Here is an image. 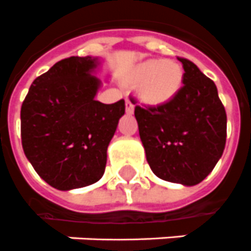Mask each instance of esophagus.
<instances>
[{
    "mask_svg": "<svg viewBox=\"0 0 251 251\" xmlns=\"http://www.w3.org/2000/svg\"><path fill=\"white\" fill-rule=\"evenodd\" d=\"M133 110H135V106H133V103L131 102V100H129V98H126V111H127V114H132L133 113Z\"/></svg>",
    "mask_w": 251,
    "mask_h": 251,
    "instance_id": "1",
    "label": "esophagus"
}]
</instances>
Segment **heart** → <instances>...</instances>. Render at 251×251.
Here are the masks:
<instances>
[{"label": "heart", "instance_id": "heart-1", "mask_svg": "<svg viewBox=\"0 0 251 251\" xmlns=\"http://www.w3.org/2000/svg\"><path fill=\"white\" fill-rule=\"evenodd\" d=\"M181 66L175 61L148 59L135 67L131 81L138 85L140 97L150 105H163L171 101L182 84Z\"/></svg>", "mask_w": 251, "mask_h": 251}]
</instances>
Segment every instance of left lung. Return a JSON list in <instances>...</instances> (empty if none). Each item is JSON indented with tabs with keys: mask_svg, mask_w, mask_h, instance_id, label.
Wrapping results in <instances>:
<instances>
[{
	"mask_svg": "<svg viewBox=\"0 0 251 251\" xmlns=\"http://www.w3.org/2000/svg\"><path fill=\"white\" fill-rule=\"evenodd\" d=\"M177 59L184 69L177 94L163 105H137L135 116L151 171L162 180L192 186L223 154L227 114L215 83L189 59Z\"/></svg>",
	"mask_w": 251,
	"mask_h": 251,
	"instance_id": "left-lung-1",
	"label": "left lung"
}]
</instances>
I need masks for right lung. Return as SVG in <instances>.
<instances>
[{
	"label": "right lung",
	"instance_id": "1",
	"mask_svg": "<svg viewBox=\"0 0 251 251\" xmlns=\"http://www.w3.org/2000/svg\"><path fill=\"white\" fill-rule=\"evenodd\" d=\"M98 58L70 57L36 77L21 110L22 145L50 186L71 190L101 179L107 146L124 115V100L96 101Z\"/></svg>",
	"mask_w": 251,
	"mask_h": 251
}]
</instances>
